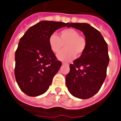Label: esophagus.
<instances>
[{
    "label": "esophagus",
    "instance_id": "1",
    "mask_svg": "<svg viewBox=\"0 0 121 121\" xmlns=\"http://www.w3.org/2000/svg\"><path fill=\"white\" fill-rule=\"evenodd\" d=\"M62 65H69V64L68 63H66V62H62Z\"/></svg>",
    "mask_w": 121,
    "mask_h": 121
}]
</instances>
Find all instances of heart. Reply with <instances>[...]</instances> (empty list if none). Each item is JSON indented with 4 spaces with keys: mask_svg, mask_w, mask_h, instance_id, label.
Masks as SVG:
<instances>
[{
    "mask_svg": "<svg viewBox=\"0 0 121 121\" xmlns=\"http://www.w3.org/2000/svg\"><path fill=\"white\" fill-rule=\"evenodd\" d=\"M49 45L53 52L57 53L65 44V49L60 52L57 57L62 62H68L77 56H81L86 48V40L73 29H65L60 32L59 37L53 34L49 37Z\"/></svg>",
    "mask_w": 121,
    "mask_h": 121,
    "instance_id": "b5f03b06",
    "label": "heart"
}]
</instances>
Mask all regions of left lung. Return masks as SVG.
Instances as JSON below:
<instances>
[{
    "label": "left lung",
    "mask_w": 121,
    "mask_h": 121,
    "mask_svg": "<svg viewBox=\"0 0 121 121\" xmlns=\"http://www.w3.org/2000/svg\"><path fill=\"white\" fill-rule=\"evenodd\" d=\"M83 32L86 48L81 57L70 64L66 86L73 96L89 99L98 92L106 77L109 62L108 44L99 30L87 23H70Z\"/></svg>",
    "instance_id": "1"
}]
</instances>
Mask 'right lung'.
<instances>
[{"label":"right lung","mask_w":121,"mask_h":121,"mask_svg":"<svg viewBox=\"0 0 121 121\" xmlns=\"http://www.w3.org/2000/svg\"><path fill=\"white\" fill-rule=\"evenodd\" d=\"M69 23L42 21L32 26L19 41L15 54L14 73L23 92L35 97L47 91L61 67L49 45V37Z\"/></svg>","instance_id":"1"}]
</instances>
